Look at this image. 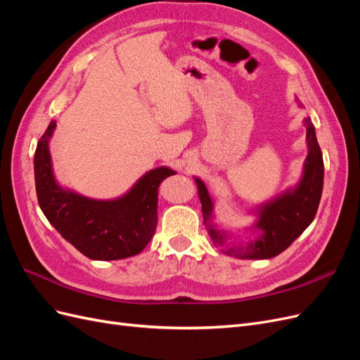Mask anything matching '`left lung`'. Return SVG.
I'll use <instances>...</instances> for the list:
<instances>
[{"mask_svg":"<svg viewBox=\"0 0 360 360\" xmlns=\"http://www.w3.org/2000/svg\"><path fill=\"white\" fill-rule=\"evenodd\" d=\"M303 124L307 127L308 156L303 163L302 179L294 188L279 193L278 197L258 205L252 212L257 214V221L249 231H255L258 236L255 240L248 242L245 246L231 243L230 233L217 228L213 222L214 202L207 191L205 184L198 177L195 183L198 188V197L204 216V224L216 246H221L222 252L242 259H267L279 255L307 230L317 213L321 192L324 165L323 155L315 136V127L311 118H304Z\"/></svg>","mask_w":360,"mask_h":360,"instance_id":"left-lung-1","label":"left lung"}]
</instances>
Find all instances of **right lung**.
I'll list each match as a JSON object with an SVG mask.
<instances>
[{
  "label": "right lung",
  "instance_id": "right-lung-1",
  "mask_svg": "<svg viewBox=\"0 0 360 360\" xmlns=\"http://www.w3.org/2000/svg\"><path fill=\"white\" fill-rule=\"evenodd\" d=\"M57 123H49L34 155L39 205L51 225L81 254L111 261L134 257L143 250L158 225V188L176 171L150 169L124 195L114 200H93L63 188L56 180L49 139Z\"/></svg>",
  "mask_w": 360,
  "mask_h": 360
}]
</instances>
